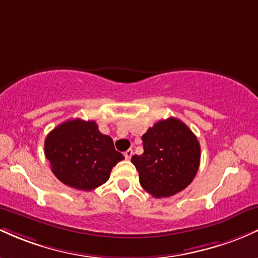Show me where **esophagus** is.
<instances>
[{"instance_id": "1", "label": "esophagus", "mask_w": 258, "mask_h": 258, "mask_svg": "<svg viewBox=\"0 0 258 258\" xmlns=\"http://www.w3.org/2000/svg\"><path fill=\"white\" fill-rule=\"evenodd\" d=\"M133 156V150H126L125 152H124V157L126 158V160H130Z\"/></svg>"}]
</instances>
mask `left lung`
<instances>
[{
  "mask_svg": "<svg viewBox=\"0 0 258 258\" xmlns=\"http://www.w3.org/2000/svg\"><path fill=\"white\" fill-rule=\"evenodd\" d=\"M144 153L132 157L145 191L169 198L184 190L199 170L201 149L195 134L176 118L158 120L143 135Z\"/></svg>",
  "mask_w": 258,
  "mask_h": 258,
  "instance_id": "1",
  "label": "left lung"
}]
</instances>
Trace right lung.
I'll use <instances>...</instances> for the list:
<instances>
[{
    "mask_svg": "<svg viewBox=\"0 0 258 258\" xmlns=\"http://www.w3.org/2000/svg\"><path fill=\"white\" fill-rule=\"evenodd\" d=\"M45 156L52 173L68 186L90 191L108 180L124 156L94 120L69 119L56 126L45 140Z\"/></svg>",
    "mask_w": 258,
    "mask_h": 258,
    "instance_id": "1",
    "label": "right lung"
}]
</instances>
